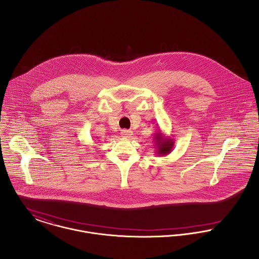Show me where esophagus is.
Masks as SVG:
<instances>
[{
	"instance_id": "esophagus-1",
	"label": "esophagus",
	"mask_w": 259,
	"mask_h": 259,
	"mask_svg": "<svg viewBox=\"0 0 259 259\" xmlns=\"http://www.w3.org/2000/svg\"><path fill=\"white\" fill-rule=\"evenodd\" d=\"M120 135H121L122 138H131L133 136V132L132 131H127V130H123V131H121Z\"/></svg>"
}]
</instances>
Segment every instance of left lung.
I'll use <instances>...</instances> for the list:
<instances>
[{"instance_id":"left-lung-1","label":"left lung","mask_w":259,"mask_h":259,"mask_svg":"<svg viewBox=\"0 0 259 259\" xmlns=\"http://www.w3.org/2000/svg\"><path fill=\"white\" fill-rule=\"evenodd\" d=\"M152 143L154 144V147L156 149V154L157 155H162L165 156L167 154H169L172 151L174 148V145H175V141L170 138L165 137L160 130L158 128L157 133L154 134L153 136V140Z\"/></svg>"}]
</instances>
